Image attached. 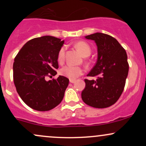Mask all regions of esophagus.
Listing matches in <instances>:
<instances>
[{"instance_id": "1", "label": "esophagus", "mask_w": 146, "mask_h": 146, "mask_svg": "<svg viewBox=\"0 0 146 146\" xmlns=\"http://www.w3.org/2000/svg\"><path fill=\"white\" fill-rule=\"evenodd\" d=\"M69 82H71V83H74L75 82V80H70Z\"/></svg>"}]
</instances>
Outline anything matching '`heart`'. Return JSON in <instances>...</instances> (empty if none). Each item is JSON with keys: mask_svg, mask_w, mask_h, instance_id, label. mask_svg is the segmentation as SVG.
<instances>
[{"mask_svg": "<svg viewBox=\"0 0 146 146\" xmlns=\"http://www.w3.org/2000/svg\"><path fill=\"white\" fill-rule=\"evenodd\" d=\"M75 46L80 51L83 56H88L91 53L90 46L86 42L80 41L75 44ZM66 46H63L60 48L58 53V60L60 63H62L64 60L65 51H66ZM84 73V69L82 66H73L71 64L65 65L60 69V74L63 76L69 78L70 80H75L78 77L81 76Z\"/></svg>", "mask_w": 146, "mask_h": 146, "instance_id": "1", "label": "heart"}]
</instances>
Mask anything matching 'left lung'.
I'll list each match as a JSON object with an SVG mask.
<instances>
[{"label": "left lung", "mask_w": 146, "mask_h": 146, "mask_svg": "<svg viewBox=\"0 0 146 146\" xmlns=\"http://www.w3.org/2000/svg\"><path fill=\"white\" fill-rule=\"evenodd\" d=\"M85 38L95 42L98 56L96 64L87 75L97 79H85L82 99L90 106L107 108L116 103L124 89L129 70L126 52L115 38L108 34L95 33Z\"/></svg>", "instance_id": "obj_1"}]
</instances>
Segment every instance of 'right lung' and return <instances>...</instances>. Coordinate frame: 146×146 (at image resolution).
Wrapping results in <instances>:
<instances>
[{"mask_svg":"<svg viewBox=\"0 0 146 146\" xmlns=\"http://www.w3.org/2000/svg\"><path fill=\"white\" fill-rule=\"evenodd\" d=\"M64 40L45 36L28 41L14 58L13 77L18 95L28 106L38 111H48L63 100L69 80L57 74L58 53Z\"/></svg>","mask_w":146,"mask_h":146,"instance_id":"add662e5","label":"right lung"}]
</instances>
